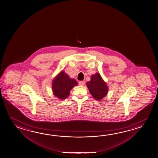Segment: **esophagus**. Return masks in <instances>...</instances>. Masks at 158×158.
<instances>
[{
    "label": "esophagus",
    "mask_w": 158,
    "mask_h": 158,
    "mask_svg": "<svg viewBox=\"0 0 158 158\" xmlns=\"http://www.w3.org/2000/svg\"><path fill=\"white\" fill-rule=\"evenodd\" d=\"M78 84L81 85V86H83V85H85V81H81L78 82Z\"/></svg>",
    "instance_id": "esophagus-1"
}]
</instances>
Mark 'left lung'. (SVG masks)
<instances>
[{
    "label": "left lung",
    "instance_id": "1",
    "mask_svg": "<svg viewBox=\"0 0 158 158\" xmlns=\"http://www.w3.org/2000/svg\"><path fill=\"white\" fill-rule=\"evenodd\" d=\"M87 86L91 95L96 100H101L108 93V87L98 73L91 76V80L87 82Z\"/></svg>",
    "mask_w": 158,
    "mask_h": 158
}]
</instances>
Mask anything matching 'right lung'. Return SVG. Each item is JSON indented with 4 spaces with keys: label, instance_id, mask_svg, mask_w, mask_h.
<instances>
[{
    "label": "right lung",
    "instance_id": "1",
    "mask_svg": "<svg viewBox=\"0 0 158 158\" xmlns=\"http://www.w3.org/2000/svg\"><path fill=\"white\" fill-rule=\"evenodd\" d=\"M77 85L76 81L70 78L67 74L62 71L52 82V91L56 97L64 99L69 95L71 89Z\"/></svg>",
    "mask_w": 158,
    "mask_h": 158
}]
</instances>
